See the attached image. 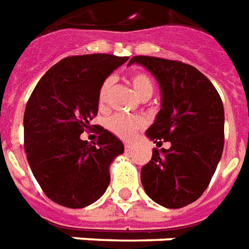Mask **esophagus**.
Segmentation results:
<instances>
[{
    "label": "esophagus",
    "mask_w": 249,
    "mask_h": 249,
    "mask_svg": "<svg viewBox=\"0 0 249 249\" xmlns=\"http://www.w3.org/2000/svg\"><path fill=\"white\" fill-rule=\"evenodd\" d=\"M131 149H133V145H131V143H124V150H126V152H130Z\"/></svg>",
    "instance_id": "esophagus-1"
}]
</instances>
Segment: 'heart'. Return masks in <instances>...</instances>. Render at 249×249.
I'll use <instances>...</instances> for the list:
<instances>
[{
	"mask_svg": "<svg viewBox=\"0 0 249 249\" xmlns=\"http://www.w3.org/2000/svg\"><path fill=\"white\" fill-rule=\"evenodd\" d=\"M112 78L108 77L102 82L99 92H97V104L99 107L104 108L107 104L108 92L112 87ZM130 84L134 89V92L140 96L141 99L146 100L149 97H152L154 92V82L152 77L146 73H134L130 75ZM146 122L141 116H126V115H112L109 116L106 122V127L108 128L109 133H112L121 140L130 141L135 137V134L145 127Z\"/></svg>",
	"mask_w": 249,
	"mask_h": 249,
	"instance_id": "1",
	"label": "heart"
}]
</instances>
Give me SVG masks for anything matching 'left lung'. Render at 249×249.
Wrapping results in <instances>:
<instances>
[{"label":"left lung","mask_w":249,"mask_h":249,"mask_svg":"<svg viewBox=\"0 0 249 249\" xmlns=\"http://www.w3.org/2000/svg\"><path fill=\"white\" fill-rule=\"evenodd\" d=\"M157 78L161 109L146 135L157 145L141 169V181L150 199L168 209H180L199 198L209 186L224 150V106L217 89L196 68L180 61L135 55ZM160 147V146H159Z\"/></svg>","instance_id":"8db88e82"}]
</instances>
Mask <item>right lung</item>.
Listing matches in <instances>:
<instances>
[{
  "label": "right lung",
  "instance_id": "1",
  "mask_svg": "<svg viewBox=\"0 0 249 249\" xmlns=\"http://www.w3.org/2000/svg\"><path fill=\"white\" fill-rule=\"evenodd\" d=\"M127 56L87 54L63 58L36 84L24 112V149L43 193L70 209L93 203L109 184V165L124 147L99 127L97 143L80 135L97 115V92Z\"/></svg>",
  "mask_w": 249,
  "mask_h": 249
}]
</instances>
